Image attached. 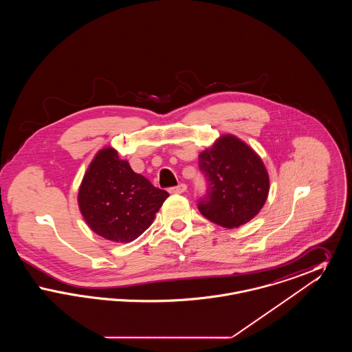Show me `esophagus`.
<instances>
[{"instance_id": "obj_1", "label": "esophagus", "mask_w": 352, "mask_h": 352, "mask_svg": "<svg viewBox=\"0 0 352 352\" xmlns=\"http://www.w3.org/2000/svg\"><path fill=\"white\" fill-rule=\"evenodd\" d=\"M186 190H187V186L184 184H178V186H175V187H171L168 191H170L171 194H184Z\"/></svg>"}]
</instances>
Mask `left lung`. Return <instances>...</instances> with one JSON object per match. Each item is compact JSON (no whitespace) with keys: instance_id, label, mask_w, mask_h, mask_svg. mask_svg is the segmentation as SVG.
Instances as JSON below:
<instances>
[{"instance_id":"obj_1","label":"left lung","mask_w":352,"mask_h":352,"mask_svg":"<svg viewBox=\"0 0 352 352\" xmlns=\"http://www.w3.org/2000/svg\"><path fill=\"white\" fill-rule=\"evenodd\" d=\"M208 194L199 201L203 217L224 228L254 218L269 194V174L261 157L234 134H223L199 154Z\"/></svg>"}]
</instances>
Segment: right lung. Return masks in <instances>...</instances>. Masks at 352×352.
<instances>
[{
	"label": "right lung",
	"instance_id": "add662e5",
	"mask_svg": "<svg viewBox=\"0 0 352 352\" xmlns=\"http://www.w3.org/2000/svg\"><path fill=\"white\" fill-rule=\"evenodd\" d=\"M168 192L134 173L118 151H98L84 173L78 204L87 226L113 243H131L144 234Z\"/></svg>",
	"mask_w": 352,
	"mask_h": 352
}]
</instances>
